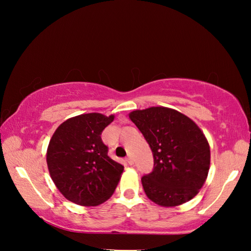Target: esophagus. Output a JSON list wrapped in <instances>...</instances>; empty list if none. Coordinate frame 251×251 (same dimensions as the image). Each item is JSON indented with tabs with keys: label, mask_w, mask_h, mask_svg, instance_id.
Masks as SVG:
<instances>
[{
	"label": "esophagus",
	"mask_w": 251,
	"mask_h": 251,
	"mask_svg": "<svg viewBox=\"0 0 251 251\" xmlns=\"http://www.w3.org/2000/svg\"><path fill=\"white\" fill-rule=\"evenodd\" d=\"M126 160H127V163H128L129 165H134V163H135V160H134V158L131 156H128L126 158Z\"/></svg>",
	"instance_id": "1"
}]
</instances>
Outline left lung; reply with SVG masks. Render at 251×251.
<instances>
[{"instance_id": "8db88e82", "label": "left lung", "mask_w": 251, "mask_h": 251, "mask_svg": "<svg viewBox=\"0 0 251 251\" xmlns=\"http://www.w3.org/2000/svg\"><path fill=\"white\" fill-rule=\"evenodd\" d=\"M131 122L150 145L154 168L142 177L147 197L174 207L190 201L205 182L210 150L201 128L184 114L167 107L134 110Z\"/></svg>"}]
</instances>
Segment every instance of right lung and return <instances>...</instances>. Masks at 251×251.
<instances>
[{
	"instance_id": "1",
	"label": "right lung",
	"mask_w": 251,
	"mask_h": 251,
	"mask_svg": "<svg viewBox=\"0 0 251 251\" xmlns=\"http://www.w3.org/2000/svg\"><path fill=\"white\" fill-rule=\"evenodd\" d=\"M114 116L83 114L65 121L50 138L46 161L63 196L80 206H97L112 196L124 166L108 156L100 135Z\"/></svg>"
}]
</instances>
